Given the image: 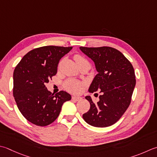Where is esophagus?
Listing matches in <instances>:
<instances>
[{
    "label": "esophagus",
    "mask_w": 157,
    "mask_h": 157,
    "mask_svg": "<svg viewBox=\"0 0 157 157\" xmlns=\"http://www.w3.org/2000/svg\"><path fill=\"white\" fill-rule=\"evenodd\" d=\"M82 99V97H78V96H73L72 97V100L74 101H80Z\"/></svg>",
    "instance_id": "34e87169"
}]
</instances>
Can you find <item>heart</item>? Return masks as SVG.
<instances>
[{
  "mask_svg": "<svg viewBox=\"0 0 157 157\" xmlns=\"http://www.w3.org/2000/svg\"><path fill=\"white\" fill-rule=\"evenodd\" d=\"M74 60H75L76 63L80 62V61L86 60L84 58L79 56V55H76V56H75ZM82 86V84L80 82L77 81L75 79H67V80L64 83V87L65 88L66 90L69 92H71V93H78V92L81 90Z\"/></svg>",
  "mask_w": 157,
  "mask_h": 157,
  "instance_id": "1",
  "label": "heart"
}]
</instances>
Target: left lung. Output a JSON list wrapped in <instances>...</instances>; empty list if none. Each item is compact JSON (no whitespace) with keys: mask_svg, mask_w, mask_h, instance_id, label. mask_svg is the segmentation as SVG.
<instances>
[{"mask_svg":"<svg viewBox=\"0 0 157 157\" xmlns=\"http://www.w3.org/2000/svg\"><path fill=\"white\" fill-rule=\"evenodd\" d=\"M94 63L98 72L89 87V93L99 90V101L90 104L83 114L84 121L96 127H107L116 123L129 106L136 79L134 69L121 52L111 47H79Z\"/></svg>","mask_w":157,"mask_h":157,"instance_id":"obj_1","label":"left lung"}]
</instances>
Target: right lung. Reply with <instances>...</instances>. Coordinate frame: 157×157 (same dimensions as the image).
<instances>
[{
	"instance_id": "add662e5",
	"label": "right lung",
	"mask_w": 157,
	"mask_h": 157,
	"mask_svg": "<svg viewBox=\"0 0 157 157\" xmlns=\"http://www.w3.org/2000/svg\"><path fill=\"white\" fill-rule=\"evenodd\" d=\"M72 47L48 45L35 48L24 56L13 72V94L18 109L27 121L44 127L59 116L71 96L61 90L54 94L45 87L56 74L60 58Z\"/></svg>"
}]
</instances>
